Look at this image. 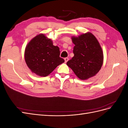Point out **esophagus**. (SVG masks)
<instances>
[{"label":"esophagus","mask_w":128,"mask_h":128,"mask_svg":"<svg viewBox=\"0 0 128 128\" xmlns=\"http://www.w3.org/2000/svg\"><path fill=\"white\" fill-rule=\"evenodd\" d=\"M68 60H69V59H68V58H64V61H65V62L66 63L68 61Z\"/></svg>","instance_id":"1"}]
</instances>
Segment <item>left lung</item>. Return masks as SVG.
<instances>
[{
  "instance_id": "1",
  "label": "left lung",
  "mask_w": 128,
  "mask_h": 128,
  "mask_svg": "<svg viewBox=\"0 0 128 128\" xmlns=\"http://www.w3.org/2000/svg\"><path fill=\"white\" fill-rule=\"evenodd\" d=\"M75 44L72 59L67 62L78 78L86 80L94 77L101 69L103 52L99 42L92 33L88 32L78 37H72Z\"/></svg>"
}]
</instances>
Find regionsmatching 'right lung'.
<instances>
[{
	"label": "right lung",
	"mask_w": 128,
	"mask_h": 128,
	"mask_svg": "<svg viewBox=\"0 0 128 128\" xmlns=\"http://www.w3.org/2000/svg\"><path fill=\"white\" fill-rule=\"evenodd\" d=\"M60 50L44 34H37L26 46L24 59L32 72L41 77L50 75L64 62L60 57Z\"/></svg>",
	"instance_id": "1"
}]
</instances>
